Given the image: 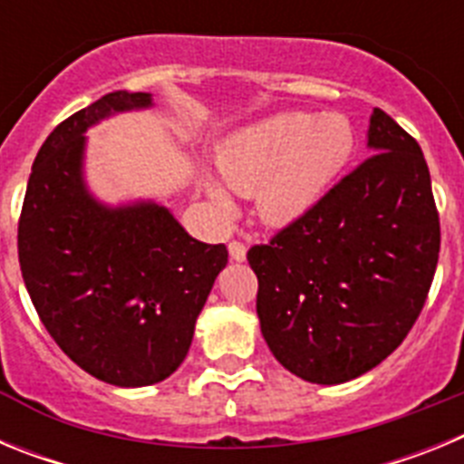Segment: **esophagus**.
Segmentation results:
<instances>
[{
	"instance_id": "1",
	"label": "esophagus",
	"mask_w": 464,
	"mask_h": 464,
	"mask_svg": "<svg viewBox=\"0 0 464 464\" xmlns=\"http://www.w3.org/2000/svg\"><path fill=\"white\" fill-rule=\"evenodd\" d=\"M227 251H229V260H235V262L246 260V246L241 244V241H229Z\"/></svg>"
}]
</instances>
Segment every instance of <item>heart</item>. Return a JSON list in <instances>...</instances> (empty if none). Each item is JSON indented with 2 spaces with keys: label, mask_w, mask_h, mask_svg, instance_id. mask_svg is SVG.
Segmentation results:
<instances>
[{
  "label": "heart",
  "mask_w": 464,
  "mask_h": 464,
  "mask_svg": "<svg viewBox=\"0 0 464 464\" xmlns=\"http://www.w3.org/2000/svg\"><path fill=\"white\" fill-rule=\"evenodd\" d=\"M353 153V125L342 113H281L229 137L216 165L229 190L256 195L262 220L285 225L321 202ZM207 195L220 211L232 208L218 183L207 181Z\"/></svg>",
  "instance_id": "1"
}]
</instances>
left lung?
I'll return each instance as SVG.
<instances>
[{"label": "left lung", "mask_w": 464, "mask_h": 464, "mask_svg": "<svg viewBox=\"0 0 464 464\" xmlns=\"http://www.w3.org/2000/svg\"><path fill=\"white\" fill-rule=\"evenodd\" d=\"M367 146L372 158L248 251L262 337L309 383H346L383 362L416 323L440 260V213L418 141L374 109Z\"/></svg>", "instance_id": "8db88e82"}]
</instances>
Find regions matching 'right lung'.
<instances>
[{
	"label": "right lung",
	"instance_id": "obj_1",
	"mask_svg": "<svg viewBox=\"0 0 464 464\" xmlns=\"http://www.w3.org/2000/svg\"><path fill=\"white\" fill-rule=\"evenodd\" d=\"M149 106V92L116 90L60 122L36 153L18 223L20 272L48 334L121 388L179 370L227 265L225 244L192 239L162 204L106 207L85 186L88 127Z\"/></svg>",
	"mask_w": 464,
	"mask_h": 464
}]
</instances>
